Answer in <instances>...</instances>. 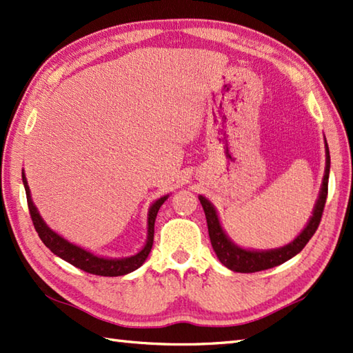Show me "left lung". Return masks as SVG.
I'll use <instances>...</instances> for the list:
<instances>
[{"instance_id": "obj_1", "label": "left lung", "mask_w": 353, "mask_h": 353, "mask_svg": "<svg viewBox=\"0 0 353 353\" xmlns=\"http://www.w3.org/2000/svg\"><path fill=\"white\" fill-rule=\"evenodd\" d=\"M325 145H326L325 177H323V183H321L319 200L316 206H314L311 220L308 221L306 228L301 232V235H299L294 241L283 247H279V249L247 250L238 247L235 243L230 241V238L226 234H224L219 220V215H216V211L211 201L203 196H199V200L201 206H203V211L206 215L208 232H209V238H211L212 249L223 265H226L229 270H232V272H236V273H254V272H261V270L281 265L285 261L296 256L299 252H302V249L308 244L312 235L316 234L321 220V215H323V209H325L326 197H327V181H329V168H331V156H329L327 142Z\"/></svg>"}]
</instances>
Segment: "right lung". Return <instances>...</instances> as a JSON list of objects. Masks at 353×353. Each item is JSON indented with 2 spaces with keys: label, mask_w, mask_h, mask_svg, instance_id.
<instances>
[{
  "label": "right lung",
  "mask_w": 353,
  "mask_h": 353,
  "mask_svg": "<svg viewBox=\"0 0 353 353\" xmlns=\"http://www.w3.org/2000/svg\"><path fill=\"white\" fill-rule=\"evenodd\" d=\"M22 182H24V188H26V194H27V205H28L30 216H32L33 226L37 232V235H39V238L42 239V243L47 245L52 253L57 254L59 258H62L63 261L70 262L71 265L83 270V272H86V273L97 274V276H110V277L112 276H123V274L134 272V270L144 264L150 250H152V245H153L154 221H156L157 211H159V208L163 205V201L168 199V196H163L159 200H156L154 203L150 206L145 245L142 247V249L137 254H133V256H130V258L110 259V258L97 256V254L81 249V247L72 244L70 241H66L65 238L57 235L56 232H52L47 226V224H45L39 212H37V209L32 200V196H30V188H28V183H27L24 172H22Z\"/></svg>",
  "instance_id": "add662e5"
}]
</instances>
